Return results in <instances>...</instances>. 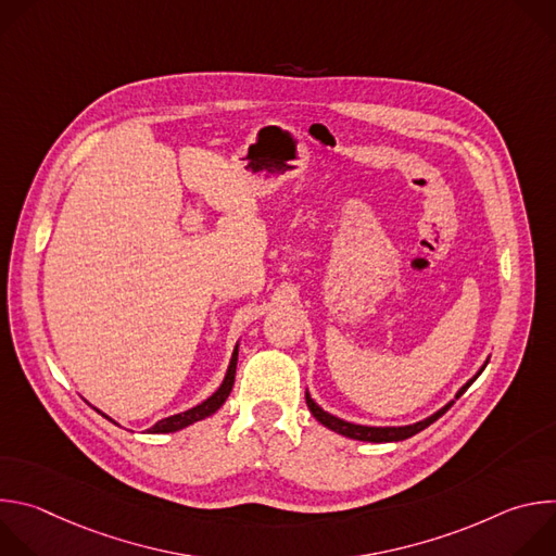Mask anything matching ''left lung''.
Masks as SVG:
<instances>
[{
	"mask_svg": "<svg viewBox=\"0 0 556 556\" xmlns=\"http://www.w3.org/2000/svg\"><path fill=\"white\" fill-rule=\"evenodd\" d=\"M489 365V361L482 365V369L475 374L466 384H462L459 387V391L455 393V401L459 399V395L475 382V378H478L482 371H484V367ZM455 401H451V403H446L442 409H438L433 416H429V418H425V420H420V422H414V425H405V427H365V425H354V422H348V420H341V418H337V416H332V414H328V412H324L319 405H316L312 399H309V393L305 391V403H307V409L312 412V416L319 420L324 427H328L330 431H334V433H341V435H345V438H352V440H361V442H401V440H407V438H412V435H416V433H420L422 429H427L429 425H433L440 416H444L448 409H451V405L455 403Z\"/></svg>",
	"mask_w": 556,
	"mask_h": 556,
	"instance_id": "8db88e82",
	"label": "left lung"
}]
</instances>
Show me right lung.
Here are the masks:
<instances>
[{"label":"right lung","instance_id":"obj_1","mask_svg":"<svg viewBox=\"0 0 556 556\" xmlns=\"http://www.w3.org/2000/svg\"><path fill=\"white\" fill-rule=\"evenodd\" d=\"M237 352H240V343L235 345L232 356H230V363H228V369H226V376H224V380H222V384L217 387L215 393H211L204 403H200V405H195V407H191V409H187V412H182V414H176V416L157 420V422L149 429V433H174V431H180V429H185V427H189V425H193V422H198V420H204V418L213 416V414L226 403L228 393H230V389H232L235 369H237ZM94 409H97V407H94ZM97 412H99V409H97ZM99 414H101L103 418H108L110 422H114V420H112L110 416H105L103 412H99ZM114 425H116V422H114Z\"/></svg>","mask_w":556,"mask_h":556}]
</instances>
